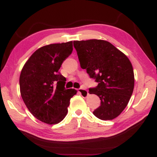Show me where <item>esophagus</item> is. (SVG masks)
Returning a JSON list of instances; mask_svg holds the SVG:
<instances>
[{"mask_svg": "<svg viewBox=\"0 0 157 157\" xmlns=\"http://www.w3.org/2000/svg\"><path fill=\"white\" fill-rule=\"evenodd\" d=\"M78 92L80 94V95L83 97H86L89 95V92H88L87 90H86L85 89H83V88H80V89H78Z\"/></svg>", "mask_w": 157, "mask_h": 157, "instance_id": "obj_1", "label": "esophagus"}]
</instances>
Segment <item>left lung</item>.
Segmentation results:
<instances>
[{"label": "left lung", "mask_w": 157, "mask_h": 157, "mask_svg": "<svg viewBox=\"0 0 157 157\" xmlns=\"http://www.w3.org/2000/svg\"><path fill=\"white\" fill-rule=\"evenodd\" d=\"M81 68L98 85L89 94L99 97L101 105L94 111L101 120H112L127 106L134 87V70L127 56L106 40H74Z\"/></svg>", "instance_id": "1"}]
</instances>
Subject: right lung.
<instances>
[{
    "mask_svg": "<svg viewBox=\"0 0 157 157\" xmlns=\"http://www.w3.org/2000/svg\"><path fill=\"white\" fill-rule=\"evenodd\" d=\"M73 42L49 44L36 50L23 66L19 83L21 97L30 112L48 124L61 122L77 91L66 89L59 70L71 54Z\"/></svg>",
    "mask_w": 157,
    "mask_h": 157,
    "instance_id": "add662e5",
    "label": "right lung"
}]
</instances>
